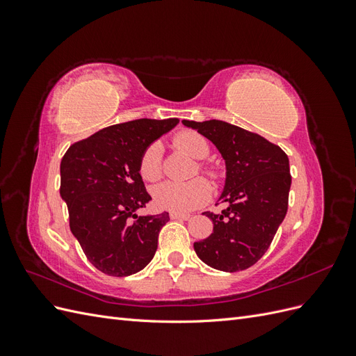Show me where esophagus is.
I'll use <instances>...</instances> for the list:
<instances>
[{"instance_id": "obj_1", "label": "esophagus", "mask_w": 356, "mask_h": 356, "mask_svg": "<svg viewBox=\"0 0 356 356\" xmlns=\"http://www.w3.org/2000/svg\"><path fill=\"white\" fill-rule=\"evenodd\" d=\"M169 215L172 220H188L191 217L190 213H179V212H170Z\"/></svg>"}]
</instances>
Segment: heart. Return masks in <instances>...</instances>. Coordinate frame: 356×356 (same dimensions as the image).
Returning <instances> with one entry per match:
<instances>
[{
	"label": "heart",
	"mask_w": 356,
	"mask_h": 356,
	"mask_svg": "<svg viewBox=\"0 0 356 356\" xmlns=\"http://www.w3.org/2000/svg\"><path fill=\"white\" fill-rule=\"evenodd\" d=\"M174 144L195 160H203L209 154V145L202 135L193 131L179 132ZM139 174L147 181H156L161 175V144H149L139 159ZM211 197V186L197 178L188 182L165 181L153 188L156 207L172 212H188L207 203Z\"/></svg>",
	"instance_id": "1"
}]
</instances>
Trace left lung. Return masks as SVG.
Returning <instances> with one entry per match:
<instances>
[{
  "label": "left lung",
  "mask_w": 356,
  "mask_h": 356,
  "mask_svg": "<svg viewBox=\"0 0 356 356\" xmlns=\"http://www.w3.org/2000/svg\"><path fill=\"white\" fill-rule=\"evenodd\" d=\"M182 124L217 147L225 163L221 213L204 212L213 222L209 238L195 242L200 260L221 272L255 264L270 246L288 211L289 160L281 147L222 120Z\"/></svg>",
  "instance_id": "1"
}]
</instances>
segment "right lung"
Instances as JSON below:
<instances>
[{"mask_svg": "<svg viewBox=\"0 0 356 356\" xmlns=\"http://www.w3.org/2000/svg\"><path fill=\"white\" fill-rule=\"evenodd\" d=\"M178 123V118H139L108 126L62 157L60 197L68 207L70 229L88 260L105 275H134L153 260L169 213H136L152 200L139 159Z\"/></svg>", "mask_w": 356, "mask_h": 356, "instance_id": "1", "label": "right lung"}]
</instances>
